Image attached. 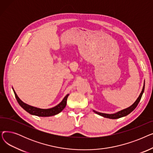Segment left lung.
Here are the masks:
<instances>
[{"label": "left lung", "mask_w": 153, "mask_h": 153, "mask_svg": "<svg viewBox=\"0 0 153 153\" xmlns=\"http://www.w3.org/2000/svg\"><path fill=\"white\" fill-rule=\"evenodd\" d=\"M144 85H145V83H144V85H143V87L142 91H141V94H140L138 98L136 99V100L134 102V103L133 104V105H131L130 107H129L128 108L123 109V110H122L121 111H119L117 112V113L114 114H107L100 113V112L96 111L95 110H94V111L95 112V113H96V114L100 115V116H102V117H105V118H110V119H117V118H121V117H125V116L128 115V114H130L132 111H133L136 107H137L138 104L139 103V102H140V100L141 99L142 95H143V94L144 92Z\"/></svg>", "instance_id": "8db88e82"}]
</instances>
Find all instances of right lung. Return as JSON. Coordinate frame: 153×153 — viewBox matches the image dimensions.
<instances>
[{
	"mask_svg": "<svg viewBox=\"0 0 153 153\" xmlns=\"http://www.w3.org/2000/svg\"><path fill=\"white\" fill-rule=\"evenodd\" d=\"M13 89V88H12ZM13 92L15 94V98L17 99L18 103H19V105L24 109L25 111L31 115H33L38 117H50V116H53L55 115H57L59 113L65 108L66 105V103H67V99L69 94H67L63 100L56 106L54 107L51 108H48V109H42V108H36L35 107H32L31 105H28V104L24 103L22 102L19 97L17 96V94L15 92L14 89H13Z\"/></svg>",
	"mask_w": 153,
	"mask_h": 153,
	"instance_id": "1",
	"label": "right lung"
}]
</instances>
